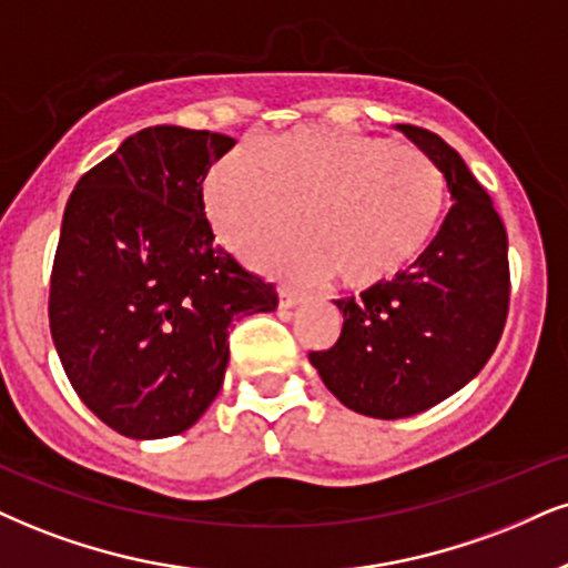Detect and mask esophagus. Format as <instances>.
Here are the masks:
<instances>
[{"label": "esophagus", "mask_w": 568, "mask_h": 568, "mask_svg": "<svg viewBox=\"0 0 568 568\" xmlns=\"http://www.w3.org/2000/svg\"><path fill=\"white\" fill-rule=\"evenodd\" d=\"M303 303V295L295 290H290V286H278V305L282 307H295Z\"/></svg>", "instance_id": "34e87169"}]
</instances>
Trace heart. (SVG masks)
<instances>
[{"mask_svg": "<svg viewBox=\"0 0 568 568\" xmlns=\"http://www.w3.org/2000/svg\"><path fill=\"white\" fill-rule=\"evenodd\" d=\"M447 189L422 150L347 129L303 125L210 168L202 205L231 250L297 219L247 255L297 282L337 276L371 290L408 271L429 250L445 215Z\"/></svg>", "mask_w": 568, "mask_h": 568, "instance_id": "b5f03b06", "label": "heart"}]
</instances>
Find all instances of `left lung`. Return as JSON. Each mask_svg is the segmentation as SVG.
Segmentation results:
<instances>
[{
    "mask_svg": "<svg viewBox=\"0 0 568 568\" xmlns=\"http://www.w3.org/2000/svg\"><path fill=\"white\" fill-rule=\"evenodd\" d=\"M403 131L445 176L453 205L429 250L392 282L334 300L342 334L311 353L342 405L371 418L416 416L485 368L508 316V236L493 200L445 139Z\"/></svg>",
    "mask_w": 568,
    "mask_h": 568,
    "instance_id": "obj_1",
    "label": "left lung"
}]
</instances>
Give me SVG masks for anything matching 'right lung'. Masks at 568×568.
Returning <instances> with one entry per match:
<instances>
[{
    "mask_svg": "<svg viewBox=\"0 0 568 568\" xmlns=\"http://www.w3.org/2000/svg\"><path fill=\"white\" fill-rule=\"evenodd\" d=\"M234 144L142 129L83 173L65 205L49 328L75 395L123 437L197 424L226 374L231 321L278 305L205 219L202 181Z\"/></svg>",
    "mask_w": 568,
    "mask_h": 568,
    "instance_id": "obj_1",
    "label": "right lung"
}]
</instances>
